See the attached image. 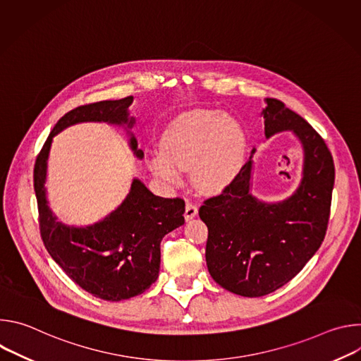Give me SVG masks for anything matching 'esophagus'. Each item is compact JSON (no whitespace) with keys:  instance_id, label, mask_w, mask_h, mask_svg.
I'll return each instance as SVG.
<instances>
[{"instance_id":"obj_1","label":"esophagus","mask_w":361,"mask_h":361,"mask_svg":"<svg viewBox=\"0 0 361 361\" xmlns=\"http://www.w3.org/2000/svg\"><path fill=\"white\" fill-rule=\"evenodd\" d=\"M197 213H198L197 205H195L194 202H191V201H187V202H185V212H184V217H185V220L188 221V220L194 219V217L197 216Z\"/></svg>"}]
</instances>
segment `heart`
Returning <instances> with one entry per match:
<instances>
[{
    "instance_id": "heart-1",
    "label": "heart",
    "mask_w": 361,
    "mask_h": 361,
    "mask_svg": "<svg viewBox=\"0 0 361 361\" xmlns=\"http://www.w3.org/2000/svg\"><path fill=\"white\" fill-rule=\"evenodd\" d=\"M161 151L148 157L151 173L169 185L188 170L194 185L204 192H220L238 176L245 157V134L230 116L190 111L176 117L163 131Z\"/></svg>"
}]
</instances>
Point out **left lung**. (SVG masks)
I'll use <instances>...</instances> for the list:
<instances>
[{
	"mask_svg": "<svg viewBox=\"0 0 361 361\" xmlns=\"http://www.w3.org/2000/svg\"><path fill=\"white\" fill-rule=\"evenodd\" d=\"M264 102L266 138L290 131L301 144L298 187L281 201L257 198L251 194V156L223 194L204 201L198 212L209 228V273L223 288L243 297L270 294L302 270L324 240L334 187V163L324 140L280 99Z\"/></svg>",
	"mask_w": 361,
	"mask_h": 361,
	"instance_id": "1",
	"label": "left lung"
}]
</instances>
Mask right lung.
Listing matches in <instances>:
<instances>
[{
	"instance_id": "1",
	"label": "right lung",
	"mask_w": 361,
	"mask_h": 361,
	"mask_svg": "<svg viewBox=\"0 0 361 361\" xmlns=\"http://www.w3.org/2000/svg\"><path fill=\"white\" fill-rule=\"evenodd\" d=\"M134 97L81 106L59 120L49 133L34 167V190L38 202L39 230L53 260L82 290L107 301L127 300L144 293L160 271V243L166 234L184 224L185 204L181 198L154 195L134 178L127 197L116 210L90 226L59 221L47 200V169L53 138L81 123H107L123 127L128 145L138 160L144 152L131 131Z\"/></svg>"
}]
</instances>
